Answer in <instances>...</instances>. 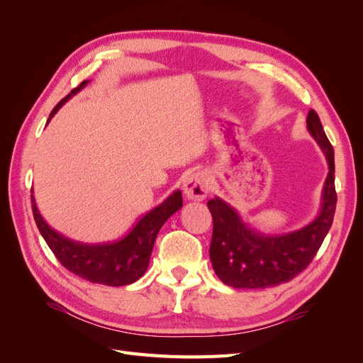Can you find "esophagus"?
<instances>
[{
	"label": "esophagus",
	"instance_id": "esophagus-1",
	"mask_svg": "<svg viewBox=\"0 0 363 363\" xmlns=\"http://www.w3.org/2000/svg\"><path fill=\"white\" fill-rule=\"evenodd\" d=\"M183 192L186 195V199L191 201H203L207 194L211 192V183H208L206 172L196 171L189 174L188 177L184 179Z\"/></svg>",
	"mask_w": 363,
	"mask_h": 363
}]
</instances>
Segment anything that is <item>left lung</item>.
<instances>
[{
	"instance_id": "8db88e82",
	"label": "left lung",
	"mask_w": 363,
	"mask_h": 363,
	"mask_svg": "<svg viewBox=\"0 0 363 363\" xmlns=\"http://www.w3.org/2000/svg\"><path fill=\"white\" fill-rule=\"evenodd\" d=\"M306 124L328 164L320 212L312 223L289 233H262L219 196L207 201L213 218L208 255L218 279L227 286L265 289L292 280L312 262L332 227L336 211L333 147L315 111L307 115Z\"/></svg>"
}]
</instances>
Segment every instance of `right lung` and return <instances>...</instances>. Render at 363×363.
I'll return each mask as SVG.
<instances>
[{"instance_id":"obj_1","label":"right lung","mask_w":363,"mask_h":363,"mask_svg":"<svg viewBox=\"0 0 363 363\" xmlns=\"http://www.w3.org/2000/svg\"><path fill=\"white\" fill-rule=\"evenodd\" d=\"M87 83L89 82L84 80L52 108L48 123L59 108L72 95L79 94ZM182 191L177 189L167 200L151 208L144 216H140L123 238L108 240V242L87 244L65 236L48 225L39 212L35 196L31 195L33 216H35L42 238L45 239L54 256L75 276L92 283L106 284V286H125L144 276L159 230L171 215L182 208Z\"/></svg>"}]
</instances>
